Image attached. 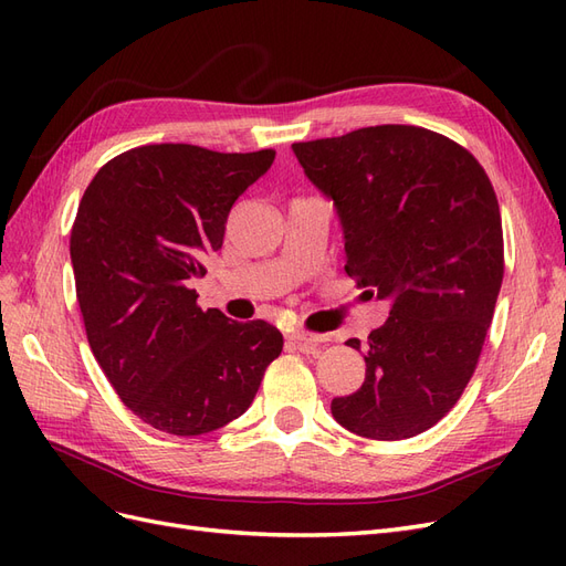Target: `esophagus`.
<instances>
[{
	"mask_svg": "<svg viewBox=\"0 0 566 566\" xmlns=\"http://www.w3.org/2000/svg\"><path fill=\"white\" fill-rule=\"evenodd\" d=\"M290 339H293L302 352L310 354V352H316V349H318V345H321V342H323L325 337H323V335H314V333L295 331V333H290Z\"/></svg>",
	"mask_w": 566,
	"mask_h": 566,
	"instance_id": "1",
	"label": "esophagus"
}]
</instances>
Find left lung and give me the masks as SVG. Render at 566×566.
I'll use <instances>...</instances> for the list:
<instances>
[{
    "mask_svg": "<svg viewBox=\"0 0 566 566\" xmlns=\"http://www.w3.org/2000/svg\"><path fill=\"white\" fill-rule=\"evenodd\" d=\"M304 175L333 198L345 271L389 318L366 342V380L331 403L349 432L397 441L458 403L482 354L503 283L501 208L484 167L449 136L378 125L293 144Z\"/></svg>",
    "mask_w": 566,
    "mask_h": 566,
    "instance_id": "obj_1",
    "label": "left lung"
}]
</instances>
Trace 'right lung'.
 Returning a JSON list of instances; mask_svg holds the SVG:
<instances>
[{
    "label": "right lung",
    "mask_w": 566,
    "mask_h": 566,
    "mask_svg": "<svg viewBox=\"0 0 566 566\" xmlns=\"http://www.w3.org/2000/svg\"><path fill=\"white\" fill-rule=\"evenodd\" d=\"M273 158L139 146L101 167L80 200L71 260L90 347L117 397L160 432L198 437L243 416L283 349L279 328L202 312L188 287Z\"/></svg>",
    "instance_id": "add662e5"
}]
</instances>
